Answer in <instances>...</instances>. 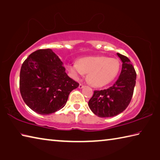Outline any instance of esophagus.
Listing matches in <instances>:
<instances>
[{"label":"esophagus","instance_id":"esophagus-1","mask_svg":"<svg viewBox=\"0 0 160 160\" xmlns=\"http://www.w3.org/2000/svg\"><path fill=\"white\" fill-rule=\"evenodd\" d=\"M84 87H85V85H84L83 84H80V85H79V88H80V89L83 88Z\"/></svg>","mask_w":160,"mask_h":160}]
</instances>
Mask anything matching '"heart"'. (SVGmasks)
<instances>
[{"instance_id": "1", "label": "heart", "mask_w": 160, "mask_h": 160, "mask_svg": "<svg viewBox=\"0 0 160 160\" xmlns=\"http://www.w3.org/2000/svg\"><path fill=\"white\" fill-rule=\"evenodd\" d=\"M67 68L75 79L83 77L86 72L92 85L103 87L116 77L120 69V62L118 59L104 56H88L79 59L78 63L68 64Z\"/></svg>"}]
</instances>
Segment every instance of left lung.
Wrapping results in <instances>:
<instances>
[{
  "label": "left lung",
  "instance_id": "left-lung-1",
  "mask_svg": "<svg viewBox=\"0 0 160 160\" xmlns=\"http://www.w3.org/2000/svg\"><path fill=\"white\" fill-rule=\"evenodd\" d=\"M122 61V69L117 80L109 88L94 90L88 106L99 117H113L123 112L131 101L136 80V72L131 61L117 53Z\"/></svg>",
  "mask_w": 160,
  "mask_h": 160
}]
</instances>
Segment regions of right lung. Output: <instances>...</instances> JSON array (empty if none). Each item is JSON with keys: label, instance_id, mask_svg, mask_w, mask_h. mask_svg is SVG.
Segmentation results:
<instances>
[{"label": "right lung", "instance_id": "add662e5", "mask_svg": "<svg viewBox=\"0 0 160 160\" xmlns=\"http://www.w3.org/2000/svg\"><path fill=\"white\" fill-rule=\"evenodd\" d=\"M79 83L66 72L63 62L50 48L32 53L22 65L20 90L34 112L47 115L66 105L70 92Z\"/></svg>", "mask_w": 160, "mask_h": 160}]
</instances>
